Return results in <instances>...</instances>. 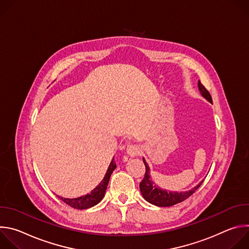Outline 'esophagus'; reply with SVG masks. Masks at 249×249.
Returning <instances> with one entry per match:
<instances>
[{"label":"esophagus","instance_id":"esophagus-1","mask_svg":"<svg viewBox=\"0 0 249 249\" xmlns=\"http://www.w3.org/2000/svg\"><path fill=\"white\" fill-rule=\"evenodd\" d=\"M126 152L130 157H136L140 154V149L137 145H133V144H129L126 148Z\"/></svg>","mask_w":249,"mask_h":249}]
</instances>
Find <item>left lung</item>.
Segmentation results:
<instances>
[{
    "mask_svg": "<svg viewBox=\"0 0 249 249\" xmlns=\"http://www.w3.org/2000/svg\"><path fill=\"white\" fill-rule=\"evenodd\" d=\"M198 88L203 97H205L209 102L213 103L210 92L206 89V88L201 84L200 81L198 82ZM143 161L146 166V173L144 176V179L140 183V190L142 195H143V197L145 198V200H147L149 203L153 205H156L159 207H170L177 203H180L185 199H187L188 197H190L203 183L202 181L191 190L185 191V192H174V191L172 192V191L162 190L160 187H158L152 180L151 175H150V167L146 162L145 159H143Z\"/></svg>",
    "mask_w": 249,
    "mask_h": 249,
    "instance_id": "8db88e82",
    "label": "left lung"
}]
</instances>
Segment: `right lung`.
<instances>
[{"label": "right lung", "mask_w": 249, "mask_h": 249, "mask_svg": "<svg viewBox=\"0 0 249 249\" xmlns=\"http://www.w3.org/2000/svg\"><path fill=\"white\" fill-rule=\"evenodd\" d=\"M116 168V163L114 161V157L107 168V171L105 173L104 178L102 179V181L89 193L84 196H81L79 198H73V199H69V198H63L60 197V200H62L63 202H65L67 205L73 207L75 209H79V210H84V209H89L90 207L95 206L96 204H98L106 191V188H107L108 182H109V178L111 176V173L113 172V170Z\"/></svg>", "instance_id": "add662e5"}]
</instances>
